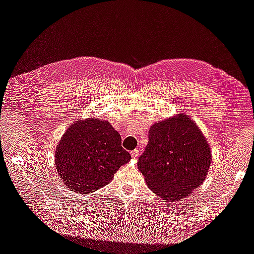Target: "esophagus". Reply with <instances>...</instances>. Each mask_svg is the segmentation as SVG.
Returning a JSON list of instances; mask_svg holds the SVG:
<instances>
[{
  "label": "esophagus",
  "instance_id": "obj_1",
  "mask_svg": "<svg viewBox=\"0 0 254 254\" xmlns=\"http://www.w3.org/2000/svg\"><path fill=\"white\" fill-rule=\"evenodd\" d=\"M130 155H131V157H132V158H134V159H135V158L137 157V150H136V149L132 150L131 152H130Z\"/></svg>",
  "mask_w": 254,
  "mask_h": 254
}]
</instances>
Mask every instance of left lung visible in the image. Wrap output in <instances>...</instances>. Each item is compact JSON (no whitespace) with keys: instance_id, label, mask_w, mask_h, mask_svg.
I'll use <instances>...</instances> for the list:
<instances>
[{"instance_id":"left-lung-1","label":"left lung","mask_w":254,"mask_h":254,"mask_svg":"<svg viewBox=\"0 0 254 254\" xmlns=\"http://www.w3.org/2000/svg\"><path fill=\"white\" fill-rule=\"evenodd\" d=\"M137 167L153 193L180 200L201 186L212 162L205 136L188 114L179 113L150 127Z\"/></svg>"}]
</instances>
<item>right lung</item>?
I'll return each mask as SVG.
<instances>
[{
  "label": "right lung",
  "mask_w": 254,
  "mask_h": 254,
  "mask_svg": "<svg viewBox=\"0 0 254 254\" xmlns=\"http://www.w3.org/2000/svg\"><path fill=\"white\" fill-rule=\"evenodd\" d=\"M131 156L108 121L94 118L70 125L55 150L56 171L72 191L90 194L108 184Z\"/></svg>",
  "instance_id": "right-lung-1"
}]
</instances>
